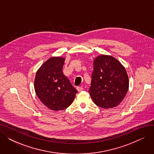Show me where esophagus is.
<instances>
[{"label": "esophagus", "mask_w": 154, "mask_h": 154, "mask_svg": "<svg viewBox=\"0 0 154 154\" xmlns=\"http://www.w3.org/2000/svg\"><path fill=\"white\" fill-rule=\"evenodd\" d=\"M77 90L79 91V92H81L84 90V88L82 86H80V87H77Z\"/></svg>", "instance_id": "esophagus-1"}]
</instances>
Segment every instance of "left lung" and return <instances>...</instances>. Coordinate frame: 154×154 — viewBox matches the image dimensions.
<instances>
[{
	"label": "left lung",
	"mask_w": 154,
	"mask_h": 154,
	"mask_svg": "<svg viewBox=\"0 0 154 154\" xmlns=\"http://www.w3.org/2000/svg\"><path fill=\"white\" fill-rule=\"evenodd\" d=\"M91 86L88 90L97 106L110 109L117 106L128 91L129 81L125 67L112 56L101 55L94 60Z\"/></svg>",
	"instance_id": "8db88e82"
}]
</instances>
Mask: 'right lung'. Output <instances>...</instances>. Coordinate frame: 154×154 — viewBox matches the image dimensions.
I'll return each instance as SVG.
<instances>
[{
  "label": "right lung",
  "mask_w": 154,
  "mask_h": 154,
  "mask_svg": "<svg viewBox=\"0 0 154 154\" xmlns=\"http://www.w3.org/2000/svg\"><path fill=\"white\" fill-rule=\"evenodd\" d=\"M65 58L52 57L45 61L36 72L35 93L43 104L52 110L66 109L78 92L62 72Z\"/></svg>",
  "instance_id": "1"
}]
</instances>
